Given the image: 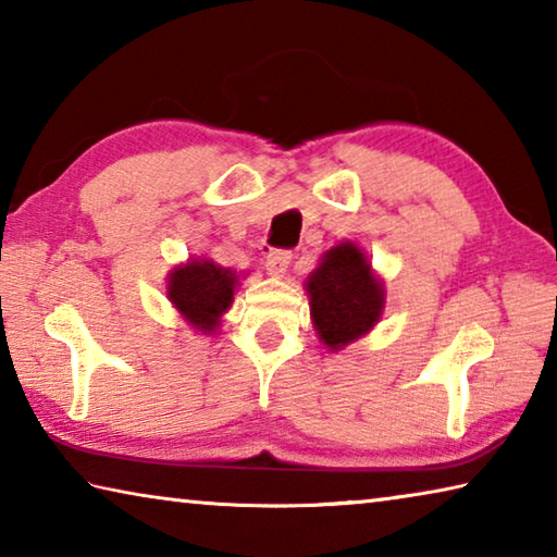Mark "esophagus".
<instances>
[{"instance_id": "esophagus-1", "label": "esophagus", "mask_w": 557, "mask_h": 557, "mask_svg": "<svg viewBox=\"0 0 557 557\" xmlns=\"http://www.w3.org/2000/svg\"><path fill=\"white\" fill-rule=\"evenodd\" d=\"M289 260H292L289 250H270L268 258H265L268 275H272V277H282V275H285L287 268H289Z\"/></svg>"}]
</instances>
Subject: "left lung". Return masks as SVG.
<instances>
[{
	"label": "left lung",
	"mask_w": 557,
	"mask_h": 557,
	"mask_svg": "<svg viewBox=\"0 0 557 557\" xmlns=\"http://www.w3.org/2000/svg\"><path fill=\"white\" fill-rule=\"evenodd\" d=\"M309 317L329 351H342L381 322L385 282L354 240L329 248L305 282Z\"/></svg>",
	"instance_id": "1"
}]
</instances>
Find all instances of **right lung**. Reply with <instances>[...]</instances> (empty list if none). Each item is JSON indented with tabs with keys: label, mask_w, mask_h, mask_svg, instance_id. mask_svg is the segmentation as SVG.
Here are the masks:
<instances>
[{
	"label": "right lung",
	"mask_w": 557,
	"mask_h": 557,
	"mask_svg": "<svg viewBox=\"0 0 557 557\" xmlns=\"http://www.w3.org/2000/svg\"><path fill=\"white\" fill-rule=\"evenodd\" d=\"M240 277H245V272L238 275L211 258H188L169 270L166 299L188 326L211 336L231 309Z\"/></svg>",
	"instance_id": "right-lung-1"
}]
</instances>
